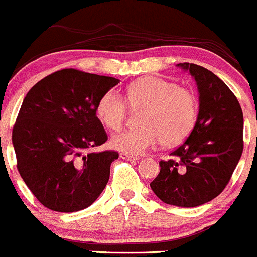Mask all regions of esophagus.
Instances as JSON below:
<instances>
[{"mask_svg":"<svg viewBox=\"0 0 257 257\" xmlns=\"http://www.w3.org/2000/svg\"><path fill=\"white\" fill-rule=\"evenodd\" d=\"M120 157L123 160H127V161H137V160H139V157L137 156H132V155L126 154V152H121Z\"/></svg>","mask_w":257,"mask_h":257,"instance_id":"esophagus-1","label":"esophagus"}]
</instances>
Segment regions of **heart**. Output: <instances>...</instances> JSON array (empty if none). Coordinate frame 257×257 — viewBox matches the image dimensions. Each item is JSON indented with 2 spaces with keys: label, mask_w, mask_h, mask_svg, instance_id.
<instances>
[{
  "label": "heart",
  "mask_w": 257,
  "mask_h": 257,
  "mask_svg": "<svg viewBox=\"0 0 257 257\" xmlns=\"http://www.w3.org/2000/svg\"><path fill=\"white\" fill-rule=\"evenodd\" d=\"M127 103L134 110L144 108L142 126L115 135L111 145L130 155L144 154L159 144L166 147L181 144L194 130L199 113V101L191 88L145 77L128 86L126 100L115 90L103 93L96 106L97 117L107 128L118 131L127 118Z\"/></svg>",
  "instance_id": "b5f03b06"
}]
</instances>
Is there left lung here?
<instances>
[{"mask_svg": "<svg viewBox=\"0 0 257 257\" xmlns=\"http://www.w3.org/2000/svg\"><path fill=\"white\" fill-rule=\"evenodd\" d=\"M195 77L200 110L195 127L150 184L165 204L195 207L211 201L230 181L243 150V116L232 91L215 73L195 63H180Z\"/></svg>", "mask_w": 257, "mask_h": 257, "instance_id": "obj_1", "label": "left lung"}]
</instances>
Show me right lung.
Instances as JSON below:
<instances>
[{"mask_svg": "<svg viewBox=\"0 0 257 257\" xmlns=\"http://www.w3.org/2000/svg\"><path fill=\"white\" fill-rule=\"evenodd\" d=\"M120 80L63 68L27 92L12 130L17 170L47 209L75 212L105 189L118 152H88L107 141L96 116L103 93Z\"/></svg>", "mask_w": 257, "mask_h": 257, "instance_id": "1", "label": "right lung"}]
</instances>
